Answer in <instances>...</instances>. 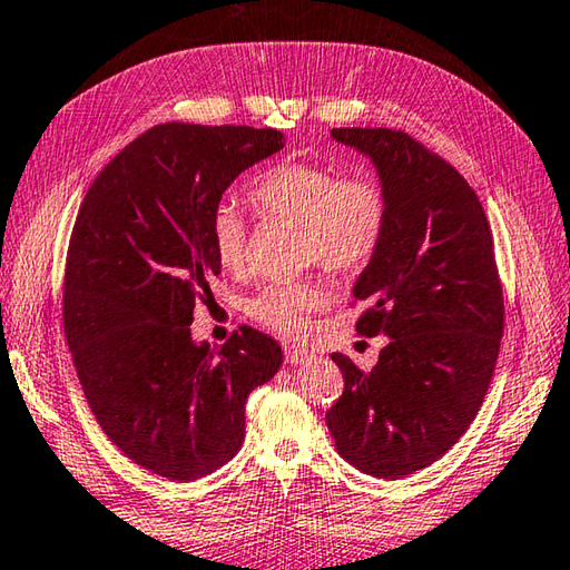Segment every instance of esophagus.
Wrapping results in <instances>:
<instances>
[{
	"label": "esophagus",
	"mask_w": 570,
	"mask_h": 570,
	"mask_svg": "<svg viewBox=\"0 0 570 570\" xmlns=\"http://www.w3.org/2000/svg\"><path fill=\"white\" fill-rule=\"evenodd\" d=\"M284 355H286V363H292V365H301L311 358V353L306 348H296V345H286Z\"/></svg>",
	"instance_id": "esophagus-1"
}]
</instances>
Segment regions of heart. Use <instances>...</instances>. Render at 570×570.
Here are the masks:
<instances>
[{
  "instance_id": "1",
  "label": "heart",
  "mask_w": 570,
  "mask_h": 570,
  "mask_svg": "<svg viewBox=\"0 0 570 570\" xmlns=\"http://www.w3.org/2000/svg\"><path fill=\"white\" fill-rule=\"evenodd\" d=\"M254 209L266 217L292 219L304 227V254L336 274H353L373 259L387 227V197L375 177L341 175L311 160H282L249 189ZM212 249L227 272L247 266V229L239 212L222 205L212 215ZM321 282L272 284L249 301V314L284 338H301L311 314L326 304Z\"/></svg>"
}]
</instances>
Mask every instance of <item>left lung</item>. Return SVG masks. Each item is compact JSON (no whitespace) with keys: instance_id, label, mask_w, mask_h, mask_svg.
Masks as SVG:
<instances>
[{"instance_id":"1","label":"left lung","mask_w":570,"mask_h":570,"mask_svg":"<svg viewBox=\"0 0 570 570\" xmlns=\"http://www.w3.org/2000/svg\"><path fill=\"white\" fill-rule=\"evenodd\" d=\"M373 160L387 197V227L353 296L355 331L387 336L373 371L331 358L343 395L326 425L345 462L400 479L438 462L484 403L504 336L494 239L470 183L403 130L333 128Z\"/></svg>"}]
</instances>
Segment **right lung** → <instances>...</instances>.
<instances>
[{
	"mask_svg": "<svg viewBox=\"0 0 570 570\" xmlns=\"http://www.w3.org/2000/svg\"><path fill=\"white\" fill-rule=\"evenodd\" d=\"M284 148V132L163 122L126 145L78 209L66 254L63 331L108 440L173 482L229 462L244 405L282 345L242 326L195 343V301L222 272L209 225L234 177Z\"/></svg>",
	"mask_w": 570,
	"mask_h": 570,
	"instance_id": "right-lung-1",
	"label": "right lung"
}]
</instances>
